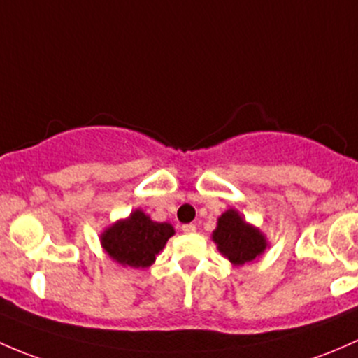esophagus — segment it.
Wrapping results in <instances>:
<instances>
[{
    "label": "esophagus",
    "instance_id": "1",
    "mask_svg": "<svg viewBox=\"0 0 358 358\" xmlns=\"http://www.w3.org/2000/svg\"><path fill=\"white\" fill-rule=\"evenodd\" d=\"M180 229H182V233L191 234V233H194V231H196V226H194V224H184Z\"/></svg>",
    "mask_w": 358,
    "mask_h": 358
}]
</instances>
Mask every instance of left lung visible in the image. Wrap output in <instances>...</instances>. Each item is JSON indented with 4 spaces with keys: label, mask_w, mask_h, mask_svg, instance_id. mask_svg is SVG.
I'll return each mask as SVG.
<instances>
[{
    "label": "left lung",
    "mask_w": 358,
    "mask_h": 358,
    "mask_svg": "<svg viewBox=\"0 0 358 358\" xmlns=\"http://www.w3.org/2000/svg\"><path fill=\"white\" fill-rule=\"evenodd\" d=\"M213 241L219 252L236 265L255 260L267 245L260 231L248 226L234 210H227L220 215L217 229L213 231Z\"/></svg>",
    "instance_id": "8db88e82"
}]
</instances>
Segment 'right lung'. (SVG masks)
I'll use <instances>...</instances> for the list:
<instances>
[{"label":"right lung","instance_id":"right-lung-1","mask_svg":"<svg viewBox=\"0 0 358 358\" xmlns=\"http://www.w3.org/2000/svg\"><path fill=\"white\" fill-rule=\"evenodd\" d=\"M174 234L171 224L153 222L148 215L136 210L101 234V245L113 260L134 268L152 265L155 255Z\"/></svg>","mask_w":358,"mask_h":358}]
</instances>
